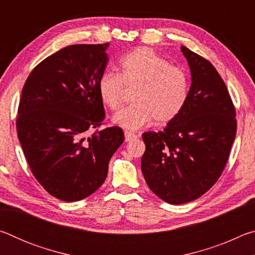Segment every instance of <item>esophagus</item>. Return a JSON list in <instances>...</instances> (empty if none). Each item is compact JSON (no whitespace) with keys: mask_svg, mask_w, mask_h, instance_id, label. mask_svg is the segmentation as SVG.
<instances>
[{"mask_svg":"<svg viewBox=\"0 0 255 255\" xmlns=\"http://www.w3.org/2000/svg\"><path fill=\"white\" fill-rule=\"evenodd\" d=\"M136 138H137L136 133L130 132V131H125V140L126 141L133 140V139H136Z\"/></svg>","mask_w":255,"mask_h":255,"instance_id":"esophagus-1","label":"esophagus"}]
</instances>
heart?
Masks as SVG:
<instances>
[{
	"mask_svg": "<svg viewBox=\"0 0 255 255\" xmlns=\"http://www.w3.org/2000/svg\"><path fill=\"white\" fill-rule=\"evenodd\" d=\"M125 86L135 88V103L118 112L114 123L135 130L152 119L164 125L178 117L188 102L190 77L184 68L171 65L163 56L141 47L122 59L119 74L108 73L100 77L98 92L103 105L112 111L119 110Z\"/></svg>",
	"mask_w": 255,
	"mask_h": 255,
	"instance_id": "1",
	"label": "heart"
}]
</instances>
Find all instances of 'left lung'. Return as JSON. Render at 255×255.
<instances>
[{
  "instance_id": "8db88e82",
  "label": "left lung",
  "mask_w": 255,
  "mask_h": 255,
  "mask_svg": "<svg viewBox=\"0 0 255 255\" xmlns=\"http://www.w3.org/2000/svg\"><path fill=\"white\" fill-rule=\"evenodd\" d=\"M192 83L183 110L162 131L143 133L141 172L149 189L171 205L196 200L222 175L236 136V111L209 60L185 46Z\"/></svg>"
}]
</instances>
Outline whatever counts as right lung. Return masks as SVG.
Segmentation results:
<instances>
[{"instance_id": "right-lung-1", "label": "right lung", "mask_w": 255, "mask_h": 255, "mask_svg": "<svg viewBox=\"0 0 255 255\" xmlns=\"http://www.w3.org/2000/svg\"><path fill=\"white\" fill-rule=\"evenodd\" d=\"M100 45H72L33 68L23 85L16 131L34 178L63 201L101 187L124 143L122 128L99 129L106 117L98 84L108 64Z\"/></svg>"}]
</instances>
